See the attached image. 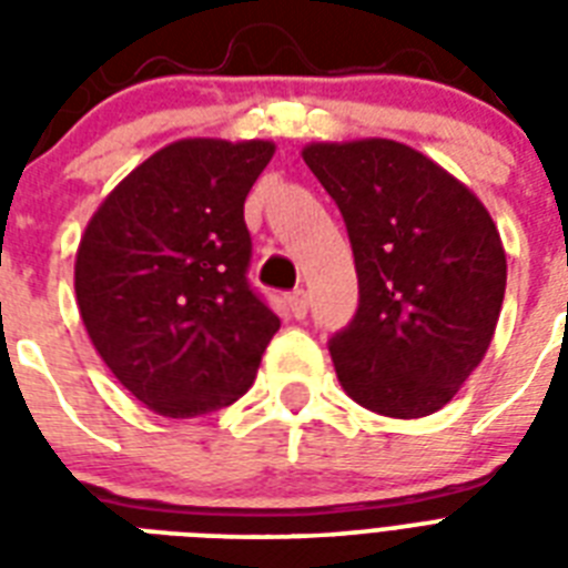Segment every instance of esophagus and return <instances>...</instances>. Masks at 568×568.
Wrapping results in <instances>:
<instances>
[{
    "mask_svg": "<svg viewBox=\"0 0 568 568\" xmlns=\"http://www.w3.org/2000/svg\"><path fill=\"white\" fill-rule=\"evenodd\" d=\"M288 310H292V315L297 321L306 318V312H310V294L303 292V288H297V292L288 294Z\"/></svg>",
    "mask_w": 568,
    "mask_h": 568,
    "instance_id": "1",
    "label": "esophagus"
}]
</instances>
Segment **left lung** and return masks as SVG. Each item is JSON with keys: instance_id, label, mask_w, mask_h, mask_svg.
<instances>
[{"instance_id": "obj_1", "label": "left lung", "mask_w": 568, "mask_h": 568, "mask_svg": "<svg viewBox=\"0 0 568 568\" xmlns=\"http://www.w3.org/2000/svg\"><path fill=\"white\" fill-rule=\"evenodd\" d=\"M303 162L354 247L359 306L329 338L342 386L388 418L436 413L480 365L501 315L507 256L493 217L448 171L386 138L310 144Z\"/></svg>"}]
</instances>
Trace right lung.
Segmentation results:
<instances>
[{"mask_svg":"<svg viewBox=\"0 0 568 568\" xmlns=\"http://www.w3.org/2000/svg\"><path fill=\"white\" fill-rule=\"evenodd\" d=\"M267 141L191 138L138 164L88 223L75 301L111 374L168 418L239 400L280 329L250 285L244 200Z\"/></svg>","mask_w":568,"mask_h":568,"instance_id":"add662e5","label":"right lung"}]
</instances>
